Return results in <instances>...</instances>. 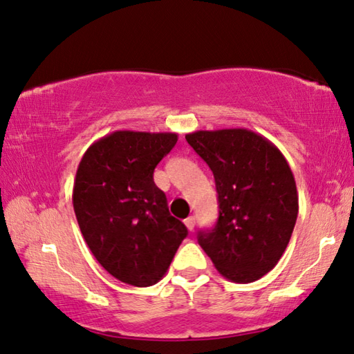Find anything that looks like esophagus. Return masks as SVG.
I'll return each mask as SVG.
<instances>
[{
  "label": "esophagus",
  "mask_w": 354,
  "mask_h": 354,
  "mask_svg": "<svg viewBox=\"0 0 354 354\" xmlns=\"http://www.w3.org/2000/svg\"><path fill=\"white\" fill-rule=\"evenodd\" d=\"M184 223H185V226H187V230H189V231H194V227H195V217H189V218H185V220H184Z\"/></svg>",
  "instance_id": "esophagus-1"
}]
</instances>
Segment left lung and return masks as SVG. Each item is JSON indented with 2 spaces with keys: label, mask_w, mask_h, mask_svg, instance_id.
I'll return each instance as SVG.
<instances>
[{
  "label": "left lung",
  "mask_w": 354,
  "mask_h": 354,
  "mask_svg": "<svg viewBox=\"0 0 354 354\" xmlns=\"http://www.w3.org/2000/svg\"><path fill=\"white\" fill-rule=\"evenodd\" d=\"M214 173L218 220L198 243L221 277L247 284L277 266L298 215L293 173L283 153L261 134L232 128L185 134Z\"/></svg>",
  "instance_id": "obj_1"
}]
</instances>
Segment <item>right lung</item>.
<instances>
[{"label": "right lung", "instance_id": "right-lung-1", "mask_svg": "<svg viewBox=\"0 0 354 354\" xmlns=\"http://www.w3.org/2000/svg\"><path fill=\"white\" fill-rule=\"evenodd\" d=\"M176 142L175 133L115 131L93 142L77 165V225L95 259L122 283L148 287L162 279L187 236L153 181Z\"/></svg>", "mask_w": 354, "mask_h": 354}]
</instances>
